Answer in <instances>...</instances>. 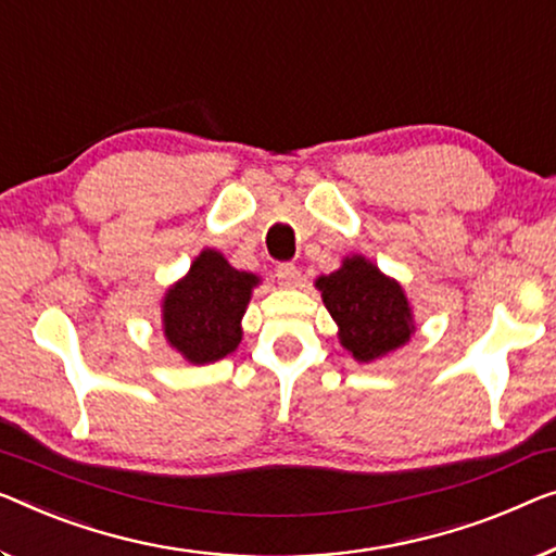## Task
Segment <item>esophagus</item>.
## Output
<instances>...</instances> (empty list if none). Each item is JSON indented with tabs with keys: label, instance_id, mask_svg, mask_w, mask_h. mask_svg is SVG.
<instances>
[{
	"label": "esophagus",
	"instance_id": "obj_1",
	"mask_svg": "<svg viewBox=\"0 0 556 556\" xmlns=\"http://www.w3.org/2000/svg\"><path fill=\"white\" fill-rule=\"evenodd\" d=\"M277 279L279 285L285 287H296L300 285V269H296L292 262H281L277 267Z\"/></svg>",
	"mask_w": 556,
	"mask_h": 556
}]
</instances>
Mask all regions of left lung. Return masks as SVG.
Returning a JSON list of instances; mask_svg holds the SVG:
<instances>
[{
	"instance_id": "8db88e82",
	"label": "left lung",
	"mask_w": 556,
	"mask_h": 556,
	"mask_svg": "<svg viewBox=\"0 0 556 556\" xmlns=\"http://www.w3.org/2000/svg\"><path fill=\"white\" fill-rule=\"evenodd\" d=\"M339 339L357 362H371L396 350L412 334V312L402 287L364 256L344 260L342 269L317 279Z\"/></svg>"
}]
</instances>
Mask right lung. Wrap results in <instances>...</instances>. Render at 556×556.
<instances>
[{"label": "right lung", "mask_w": 556, "mask_h": 556, "mask_svg": "<svg viewBox=\"0 0 556 556\" xmlns=\"http://www.w3.org/2000/svg\"><path fill=\"white\" fill-rule=\"evenodd\" d=\"M250 271L229 267L214 250L197 256L189 275L164 296V334L192 364H210L242 342L239 319L256 285Z\"/></svg>", "instance_id": "right-lung-1"}]
</instances>
